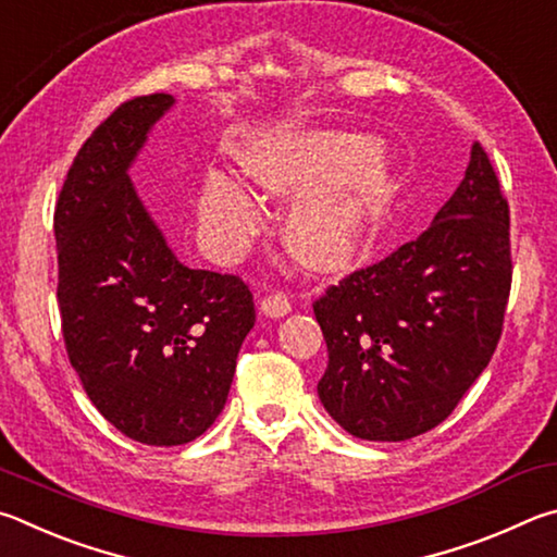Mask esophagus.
Wrapping results in <instances>:
<instances>
[{
  "mask_svg": "<svg viewBox=\"0 0 557 557\" xmlns=\"http://www.w3.org/2000/svg\"><path fill=\"white\" fill-rule=\"evenodd\" d=\"M259 308H261V313L269 318H284L290 313V308L294 306H290V298L286 294H269L261 298Z\"/></svg>",
  "mask_w": 557,
  "mask_h": 557,
  "instance_id": "34e87169",
  "label": "esophagus"
}]
</instances>
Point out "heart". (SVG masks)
Segmentation results:
<instances>
[{
    "instance_id": "1",
    "label": "heart",
    "mask_w": 557,
    "mask_h": 557,
    "mask_svg": "<svg viewBox=\"0 0 557 557\" xmlns=\"http://www.w3.org/2000/svg\"><path fill=\"white\" fill-rule=\"evenodd\" d=\"M263 188L301 198L286 220L290 251L310 269L352 267L382 234L394 188L376 144L359 134H306L267 144L249 159ZM259 205L232 175L214 173L202 195V224L222 249L257 227Z\"/></svg>"
}]
</instances>
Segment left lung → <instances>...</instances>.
Returning <instances> with one entry per match:
<instances>
[{"mask_svg":"<svg viewBox=\"0 0 557 557\" xmlns=\"http://www.w3.org/2000/svg\"><path fill=\"white\" fill-rule=\"evenodd\" d=\"M509 290V202L474 141L431 227L313 304L327 345L325 411L349 435L382 443L443 423L490 364Z\"/></svg>","mask_w":557,"mask_h":557,"instance_id":"obj_1","label":"left lung"}]
</instances>
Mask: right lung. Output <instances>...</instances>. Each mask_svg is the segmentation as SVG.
I'll return each instance as SVG.
<instances>
[{
    "mask_svg": "<svg viewBox=\"0 0 557 557\" xmlns=\"http://www.w3.org/2000/svg\"><path fill=\"white\" fill-rule=\"evenodd\" d=\"M173 102L156 92L116 107L77 151L53 214L67 359L116 431L165 447L222 413L257 320L239 276L183 267L132 185Z\"/></svg>",
    "mask_w": 557,
    "mask_h": 557,
    "instance_id": "obj_1",
    "label": "right lung"
}]
</instances>
